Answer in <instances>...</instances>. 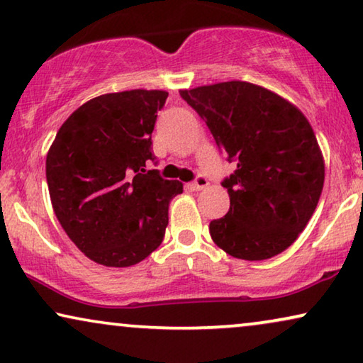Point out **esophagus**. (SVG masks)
I'll list each match as a JSON object with an SVG mask.
<instances>
[{
  "label": "esophagus",
  "mask_w": 363,
  "mask_h": 363,
  "mask_svg": "<svg viewBox=\"0 0 363 363\" xmlns=\"http://www.w3.org/2000/svg\"><path fill=\"white\" fill-rule=\"evenodd\" d=\"M190 190H193V191H200V190H203V188H206L208 186V180H206V177H203V175H198L196 177V180L193 182V183H190Z\"/></svg>",
  "instance_id": "34e87169"
}]
</instances>
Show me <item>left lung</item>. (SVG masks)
<instances>
[{
	"mask_svg": "<svg viewBox=\"0 0 363 363\" xmlns=\"http://www.w3.org/2000/svg\"><path fill=\"white\" fill-rule=\"evenodd\" d=\"M216 145L238 167L223 186L230 211L210 223L218 247L238 259L279 255L309 223L324 188V157L294 104L251 82L183 89Z\"/></svg>",
	"mask_w": 363,
	"mask_h": 363,
	"instance_id": "left-lung-1",
	"label": "left lung"
}]
</instances>
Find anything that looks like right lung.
Returning <instances> with one entry per match:
<instances>
[{"label":"right lung","instance_id":"obj_1","mask_svg":"<svg viewBox=\"0 0 363 363\" xmlns=\"http://www.w3.org/2000/svg\"><path fill=\"white\" fill-rule=\"evenodd\" d=\"M165 91L104 94L57 130L46 157L52 210L71 241L97 264L128 267L162 245L183 183L145 170Z\"/></svg>","mask_w":363,"mask_h":363}]
</instances>
